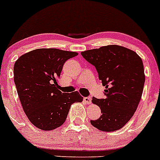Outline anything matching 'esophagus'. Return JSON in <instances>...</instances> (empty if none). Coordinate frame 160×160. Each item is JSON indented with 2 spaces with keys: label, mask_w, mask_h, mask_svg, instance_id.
I'll list each match as a JSON object with an SVG mask.
<instances>
[{
  "label": "esophagus",
  "mask_w": 160,
  "mask_h": 160,
  "mask_svg": "<svg viewBox=\"0 0 160 160\" xmlns=\"http://www.w3.org/2000/svg\"><path fill=\"white\" fill-rule=\"evenodd\" d=\"M83 102L87 104H91V97H85L83 98Z\"/></svg>",
  "instance_id": "34e87169"
}]
</instances>
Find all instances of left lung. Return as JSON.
I'll return each instance as SVG.
<instances>
[{
    "label": "left lung",
    "instance_id": "obj_1",
    "mask_svg": "<svg viewBox=\"0 0 160 160\" xmlns=\"http://www.w3.org/2000/svg\"><path fill=\"white\" fill-rule=\"evenodd\" d=\"M81 55L96 68L105 87V98H92L102 115L91 120V125L107 132L121 129L142 98L145 80L142 58L134 51L119 45L103 46L82 52Z\"/></svg>",
    "mask_w": 160,
    "mask_h": 160
}]
</instances>
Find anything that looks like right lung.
<instances>
[{
  "label": "right lung",
  "mask_w": 160,
  "mask_h": 160,
  "mask_svg": "<svg viewBox=\"0 0 160 160\" xmlns=\"http://www.w3.org/2000/svg\"><path fill=\"white\" fill-rule=\"evenodd\" d=\"M78 53L40 48L24 54L14 66V81L22 106L29 121L43 131H52L66 121L74 102H81L78 91L58 90L63 65Z\"/></svg>",
  "instance_id": "obj_1"
}]
</instances>
